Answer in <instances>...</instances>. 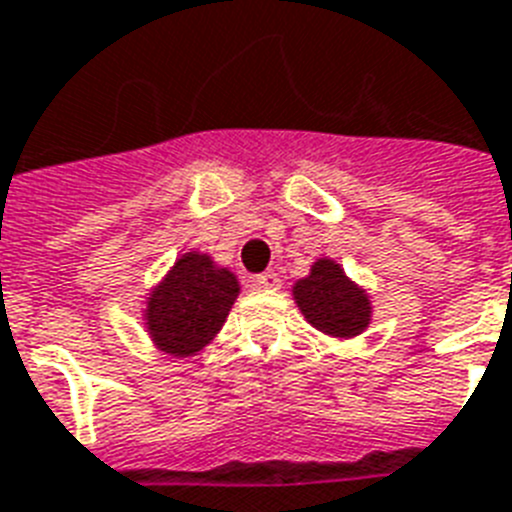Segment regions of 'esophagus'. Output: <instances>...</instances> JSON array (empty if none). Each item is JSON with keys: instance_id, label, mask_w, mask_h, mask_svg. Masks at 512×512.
<instances>
[{"instance_id": "obj_1", "label": "esophagus", "mask_w": 512, "mask_h": 512, "mask_svg": "<svg viewBox=\"0 0 512 512\" xmlns=\"http://www.w3.org/2000/svg\"><path fill=\"white\" fill-rule=\"evenodd\" d=\"M280 285V277H277V272H272V269L256 277V287H264V290H280Z\"/></svg>"}]
</instances>
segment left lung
<instances>
[{
  "label": "left lung",
  "mask_w": 512,
  "mask_h": 512,
  "mask_svg": "<svg viewBox=\"0 0 512 512\" xmlns=\"http://www.w3.org/2000/svg\"><path fill=\"white\" fill-rule=\"evenodd\" d=\"M293 301L311 327L335 340H350L366 332L374 314L366 287L350 280L329 256L316 259L306 277L295 282Z\"/></svg>",
  "instance_id": "left-lung-1"
}]
</instances>
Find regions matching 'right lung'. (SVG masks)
Masks as SVG:
<instances>
[{
    "instance_id": "1",
    "label": "right lung",
    "mask_w": 512,
    "mask_h": 512,
    "mask_svg": "<svg viewBox=\"0 0 512 512\" xmlns=\"http://www.w3.org/2000/svg\"><path fill=\"white\" fill-rule=\"evenodd\" d=\"M238 295L240 282L230 266L190 248L146 293L141 314L149 340L164 356H198L225 327Z\"/></svg>"
}]
</instances>
